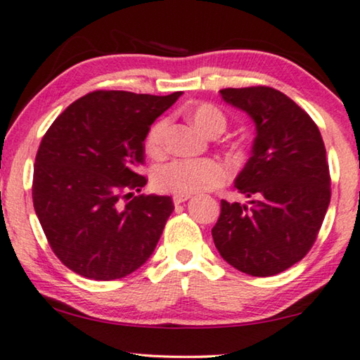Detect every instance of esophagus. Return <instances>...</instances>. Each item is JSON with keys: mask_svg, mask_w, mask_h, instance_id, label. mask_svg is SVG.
I'll use <instances>...</instances> for the list:
<instances>
[{"mask_svg": "<svg viewBox=\"0 0 360 360\" xmlns=\"http://www.w3.org/2000/svg\"><path fill=\"white\" fill-rule=\"evenodd\" d=\"M191 196H188V195H175L174 196V202L175 205H181V202H185V201H188Z\"/></svg>", "mask_w": 360, "mask_h": 360, "instance_id": "esophagus-1", "label": "esophagus"}]
</instances>
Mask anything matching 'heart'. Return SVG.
Listing matches in <instances>:
<instances>
[{
  "mask_svg": "<svg viewBox=\"0 0 360 360\" xmlns=\"http://www.w3.org/2000/svg\"><path fill=\"white\" fill-rule=\"evenodd\" d=\"M186 115L206 136L216 138L227 127L226 115L211 103H196L186 110ZM167 127V118H160L146 134V150L153 158H160L165 153ZM226 169L216 159H176L155 170L154 184L160 191L190 196L216 188L226 181Z\"/></svg>",
  "mask_w": 360,
  "mask_h": 360,
  "instance_id": "heart-1",
  "label": "heart"
}]
</instances>
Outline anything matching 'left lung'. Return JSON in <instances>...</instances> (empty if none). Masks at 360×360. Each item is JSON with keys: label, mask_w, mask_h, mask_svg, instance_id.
I'll list each match as a JSON object with an SVG mask.
<instances>
[{"label": "left lung", "mask_w": 360, "mask_h": 360, "mask_svg": "<svg viewBox=\"0 0 360 360\" xmlns=\"http://www.w3.org/2000/svg\"><path fill=\"white\" fill-rule=\"evenodd\" d=\"M257 127L252 158L236 179L248 205L221 201L212 240L245 274L283 273L309 253L325 219L331 179L320 129L285 94L266 86L222 89Z\"/></svg>", "instance_id": "1"}]
</instances>
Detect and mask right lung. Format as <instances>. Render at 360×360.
Segmentation results:
<instances>
[{
	"instance_id": "add662e5",
	"label": "right lung",
	"mask_w": 360,
	"mask_h": 360,
	"mask_svg": "<svg viewBox=\"0 0 360 360\" xmlns=\"http://www.w3.org/2000/svg\"><path fill=\"white\" fill-rule=\"evenodd\" d=\"M180 96L94 91L72 102L41 138L34 210L53 253L71 271L120 279L153 255L174 201L133 191L148 184L139 175L146 134Z\"/></svg>"
}]
</instances>
